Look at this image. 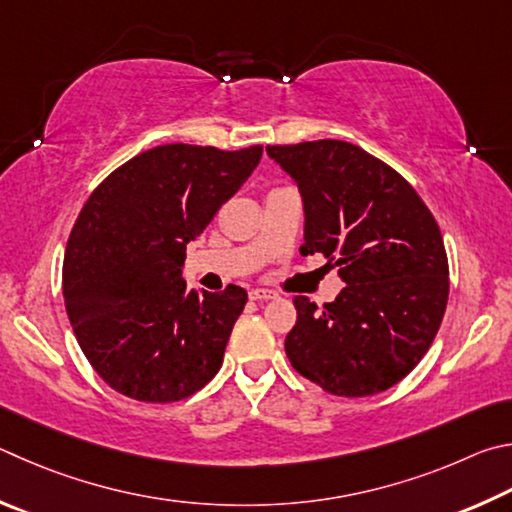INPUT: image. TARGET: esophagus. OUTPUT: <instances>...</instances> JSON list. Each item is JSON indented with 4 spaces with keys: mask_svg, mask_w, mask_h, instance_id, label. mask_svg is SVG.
I'll list each match as a JSON object with an SVG mask.
<instances>
[{
    "mask_svg": "<svg viewBox=\"0 0 512 512\" xmlns=\"http://www.w3.org/2000/svg\"><path fill=\"white\" fill-rule=\"evenodd\" d=\"M249 299H254V301H270V299H274V292L263 290V288H256V290L249 292Z\"/></svg>",
    "mask_w": 512,
    "mask_h": 512,
    "instance_id": "esophagus-1",
    "label": "esophagus"
}]
</instances>
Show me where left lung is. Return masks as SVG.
Returning a JSON list of instances; mask_svg holds the SVG:
<instances>
[{
  "label": "left lung",
  "instance_id": "obj_1",
  "mask_svg": "<svg viewBox=\"0 0 512 512\" xmlns=\"http://www.w3.org/2000/svg\"><path fill=\"white\" fill-rule=\"evenodd\" d=\"M303 202L301 254H324L346 288L317 308L294 299L285 353L335 396L387 391L423 360L441 326L450 270L425 202L384 161L337 139L267 146Z\"/></svg>",
  "mask_w": 512,
  "mask_h": 512
}]
</instances>
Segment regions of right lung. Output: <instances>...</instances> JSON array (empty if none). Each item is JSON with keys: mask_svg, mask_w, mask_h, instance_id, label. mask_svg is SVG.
Listing matches in <instances>:
<instances>
[{"mask_svg": "<svg viewBox=\"0 0 512 512\" xmlns=\"http://www.w3.org/2000/svg\"><path fill=\"white\" fill-rule=\"evenodd\" d=\"M261 155L263 146L168 143L125 161L89 195L67 240L62 294L80 348L114 391L175 402L220 371L247 292L188 290L186 245Z\"/></svg>", "mask_w": 512, "mask_h": 512, "instance_id": "obj_1", "label": "right lung"}]
</instances>
